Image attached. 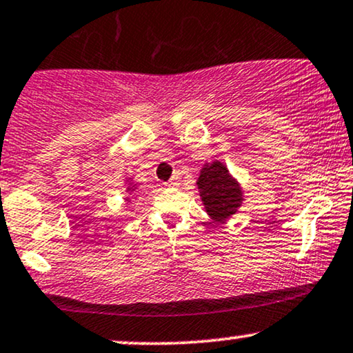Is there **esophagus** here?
I'll return each instance as SVG.
<instances>
[{"label":"esophagus","mask_w":353,"mask_h":353,"mask_svg":"<svg viewBox=\"0 0 353 353\" xmlns=\"http://www.w3.org/2000/svg\"><path fill=\"white\" fill-rule=\"evenodd\" d=\"M179 184H181V174L176 172V174H174V176L171 177V179H169L168 185H169V187H177Z\"/></svg>","instance_id":"34e87169"}]
</instances>
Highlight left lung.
Returning a JSON list of instances; mask_svg holds the SVG:
<instances>
[{
  "label": "left lung",
  "mask_w": 353,
  "mask_h": 353,
  "mask_svg": "<svg viewBox=\"0 0 353 353\" xmlns=\"http://www.w3.org/2000/svg\"><path fill=\"white\" fill-rule=\"evenodd\" d=\"M197 185L205 208L215 221L230 218L243 200L238 182L230 176L228 169L218 161L202 169Z\"/></svg>",
  "instance_id": "obj_1"
}]
</instances>
